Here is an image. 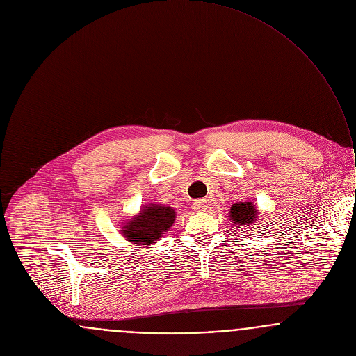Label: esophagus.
Wrapping results in <instances>:
<instances>
[{
  "mask_svg": "<svg viewBox=\"0 0 356 356\" xmlns=\"http://www.w3.org/2000/svg\"><path fill=\"white\" fill-rule=\"evenodd\" d=\"M206 209H207L206 200H195L193 202V210L196 213H203V211H206Z\"/></svg>",
  "mask_w": 356,
  "mask_h": 356,
  "instance_id": "esophagus-1",
  "label": "esophagus"
}]
</instances>
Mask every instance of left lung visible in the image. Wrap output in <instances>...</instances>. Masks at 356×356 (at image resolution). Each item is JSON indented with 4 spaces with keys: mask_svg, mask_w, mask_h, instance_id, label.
Returning <instances> with one entry per match:
<instances>
[{
    "mask_svg": "<svg viewBox=\"0 0 356 356\" xmlns=\"http://www.w3.org/2000/svg\"><path fill=\"white\" fill-rule=\"evenodd\" d=\"M231 220L235 225L240 228H247L250 225H254V221L257 218V209L252 206V203H235L231 207Z\"/></svg>",
    "mask_w": 356,
    "mask_h": 356,
    "instance_id": "left-lung-1",
    "label": "left lung"
}]
</instances>
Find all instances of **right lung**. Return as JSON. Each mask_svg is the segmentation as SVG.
Returning a JSON list of instances; mask_svg holds the SVG:
<instances>
[{"label": "right lung", "mask_w": 356, "mask_h": 356, "mask_svg": "<svg viewBox=\"0 0 356 356\" xmlns=\"http://www.w3.org/2000/svg\"><path fill=\"white\" fill-rule=\"evenodd\" d=\"M174 220L175 213L171 207L149 206L124 227L122 235L138 245L156 243L172 227Z\"/></svg>", "instance_id": "add662e5"}]
</instances>
